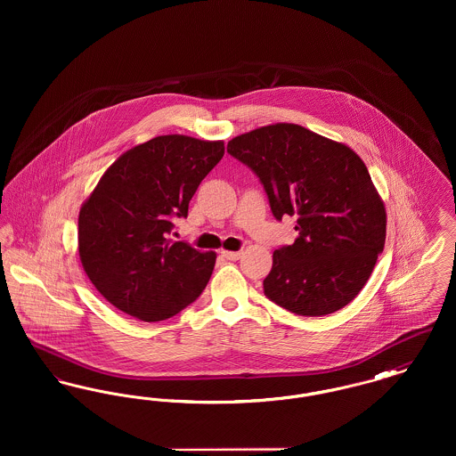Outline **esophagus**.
<instances>
[{"label":"esophagus","instance_id":"esophagus-1","mask_svg":"<svg viewBox=\"0 0 456 456\" xmlns=\"http://www.w3.org/2000/svg\"><path fill=\"white\" fill-rule=\"evenodd\" d=\"M222 256L227 260H239L240 258V251H222Z\"/></svg>","mask_w":456,"mask_h":456}]
</instances>
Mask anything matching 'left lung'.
<instances>
[{
    "instance_id": "left-lung-1",
    "label": "left lung",
    "mask_w": 456,
    "mask_h": 456,
    "mask_svg": "<svg viewBox=\"0 0 456 456\" xmlns=\"http://www.w3.org/2000/svg\"><path fill=\"white\" fill-rule=\"evenodd\" d=\"M227 152L260 177L277 220L297 217L299 238L273 251L265 296L301 316L354 301L387 239L385 203L362 159L292 123L242 133Z\"/></svg>"
}]
</instances>
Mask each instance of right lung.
<instances>
[{
	"instance_id": "1",
	"label": "right lung",
	"mask_w": 456,
	"mask_h": 456,
	"mask_svg": "<svg viewBox=\"0 0 456 456\" xmlns=\"http://www.w3.org/2000/svg\"><path fill=\"white\" fill-rule=\"evenodd\" d=\"M224 142L162 134L109 166L78 216V255L102 297L142 322L173 318L203 292L214 251L167 234L186 217L200 183L224 157Z\"/></svg>"
}]
</instances>
